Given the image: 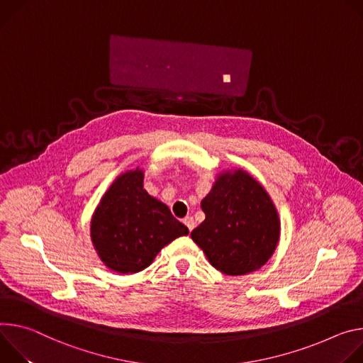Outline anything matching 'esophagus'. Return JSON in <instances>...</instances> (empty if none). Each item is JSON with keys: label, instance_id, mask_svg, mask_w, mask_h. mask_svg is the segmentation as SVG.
I'll use <instances>...</instances> for the list:
<instances>
[{"label": "esophagus", "instance_id": "1", "mask_svg": "<svg viewBox=\"0 0 363 363\" xmlns=\"http://www.w3.org/2000/svg\"><path fill=\"white\" fill-rule=\"evenodd\" d=\"M183 223L187 226V229L191 232V229L194 228V219L191 216H187L183 219Z\"/></svg>", "mask_w": 363, "mask_h": 363}]
</instances>
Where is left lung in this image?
Masks as SVG:
<instances>
[{"mask_svg": "<svg viewBox=\"0 0 363 363\" xmlns=\"http://www.w3.org/2000/svg\"><path fill=\"white\" fill-rule=\"evenodd\" d=\"M206 218L190 236L209 262L226 275L259 269L279 240V218L267 190L245 170L218 174L202 200Z\"/></svg>", "mask_w": 363, "mask_h": 363, "instance_id": "left-lung-1", "label": "left lung"}]
</instances>
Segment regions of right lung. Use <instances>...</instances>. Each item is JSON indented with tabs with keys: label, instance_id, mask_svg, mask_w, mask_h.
<instances>
[{
	"label": "right lung",
	"instance_id": "right-lung-1",
	"mask_svg": "<svg viewBox=\"0 0 363 363\" xmlns=\"http://www.w3.org/2000/svg\"><path fill=\"white\" fill-rule=\"evenodd\" d=\"M143 183L140 169L118 176L92 215L91 239L96 254L119 274L143 271L172 240L189 233Z\"/></svg>",
	"mask_w": 363,
	"mask_h": 363
}]
</instances>
